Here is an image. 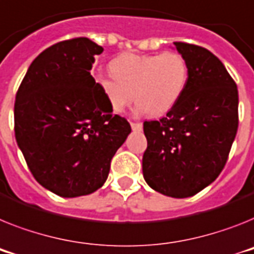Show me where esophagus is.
<instances>
[{"label":"esophagus","mask_w":254,"mask_h":254,"mask_svg":"<svg viewBox=\"0 0 254 254\" xmlns=\"http://www.w3.org/2000/svg\"><path fill=\"white\" fill-rule=\"evenodd\" d=\"M131 125V129L133 130H142V127H143V125H142V123H130Z\"/></svg>","instance_id":"obj_1"}]
</instances>
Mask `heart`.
<instances>
[{
  "label": "heart",
  "mask_w": 254,
  "mask_h": 254,
  "mask_svg": "<svg viewBox=\"0 0 254 254\" xmlns=\"http://www.w3.org/2000/svg\"><path fill=\"white\" fill-rule=\"evenodd\" d=\"M112 74H97L95 82L112 112L120 114L134 98L135 111L161 116L182 97L189 67L177 51L140 55L125 53L110 63Z\"/></svg>",
  "instance_id": "b5f03b06"
}]
</instances>
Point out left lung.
<instances>
[{
    "mask_svg": "<svg viewBox=\"0 0 254 254\" xmlns=\"http://www.w3.org/2000/svg\"><path fill=\"white\" fill-rule=\"evenodd\" d=\"M189 67L182 97L167 116L144 121L142 168L155 191L189 197L216 180L235 139L239 95L235 81L209 50L174 42Z\"/></svg>",
    "mask_w": 254,
    "mask_h": 254,
    "instance_id": "1",
    "label": "left lung"
}]
</instances>
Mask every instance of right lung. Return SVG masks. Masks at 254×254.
Instances as JSON below:
<instances>
[{
  "label": "right lung",
  "mask_w": 254,
  "mask_h": 254,
  "mask_svg": "<svg viewBox=\"0 0 254 254\" xmlns=\"http://www.w3.org/2000/svg\"><path fill=\"white\" fill-rule=\"evenodd\" d=\"M102 51L86 37L53 45L32 62L16 91V143L35 180L63 197L103 186L111 160L131 131L90 74Z\"/></svg>",
  "instance_id": "add662e5"
}]
</instances>
